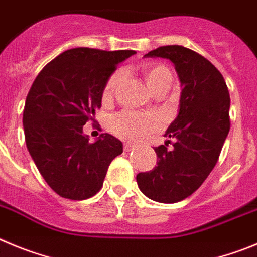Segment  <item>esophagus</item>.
Segmentation results:
<instances>
[{"label": "esophagus", "mask_w": 257, "mask_h": 257, "mask_svg": "<svg viewBox=\"0 0 257 257\" xmlns=\"http://www.w3.org/2000/svg\"><path fill=\"white\" fill-rule=\"evenodd\" d=\"M134 149H136V146L132 143H124V151H132Z\"/></svg>", "instance_id": "34e87169"}]
</instances>
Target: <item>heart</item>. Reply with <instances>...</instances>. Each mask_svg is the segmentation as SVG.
<instances>
[{
    "label": "heart",
    "mask_w": 257,
    "mask_h": 257,
    "mask_svg": "<svg viewBox=\"0 0 257 257\" xmlns=\"http://www.w3.org/2000/svg\"><path fill=\"white\" fill-rule=\"evenodd\" d=\"M143 77L149 85L150 91L154 92L157 87L172 83V73L163 65L146 66L143 69ZM120 79V73L116 71L108 78L103 88V100H108L112 96L115 87ZM159 119L155 115L142 112L124 111L115 115L111 119V131L120 138L126 141H142L147 138L154 131L159 128Z\"/></svg>",
    "instance_id": "heart-1"
}]
</instances>
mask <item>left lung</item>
<instances>
[{
	"label": "left lung",
	"mask_w": 257,
	"mask_h": 257,
	"mask_svg": "<svg viewBox=\"0 0 257 257\" xmlns=\"http://www.w3.org/2000/svg\"><path fill=\"white\" fill-rule=\"evenodd\" d=\"M145 57L173 62L179 78V112L165 136L174 140L155 147L157 165L137 174L141 192L161 203L184 200L200 188L218 161L229 133L230 97L220 71L183 46H163Z\"/></svg>",
	"instance_id": "1"
}]
</instances>
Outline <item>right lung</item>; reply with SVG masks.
<instances>
[{"instance_id":"right-lung-1","label":"right lung","mask_w":257,"mask_h":257,"mask_svg":"<svg viewBox=\"0 0 257 257\" xmlns=\"http://www.w3.org/2000/svg\"><path fill=\"white\" fill-rule=\"evenodd\" d=\"M133 50L78 47L62 52L41 70L25 100L23 126L34 164L48 186L69 200L94 196L123 143L102 133L93 143L83 125L101 107L103 88Z\"/></svg>"}]
</instances>
